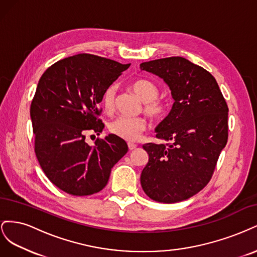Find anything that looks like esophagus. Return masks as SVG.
<instances>
[{"label":"esophagus","instance_id":"esophagus-1","mask_svg":"<svg viewBox=\"0 0 257 257\" xmlns=\"http://www.w3.org/2000/svg\"><path fill=\"white\" fill-rule=\"evenodd\" d=\"M127 146H128V149H130V150H134L135 148L137 147V146H136L135 144H133V143H128Z\"/></svg>","mask_w":257,"mask_h":257}]
</instances>
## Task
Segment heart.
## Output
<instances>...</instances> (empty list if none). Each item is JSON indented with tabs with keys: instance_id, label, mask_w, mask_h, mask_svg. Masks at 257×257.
<instances>
[{
	"instance_id": "b5f03b06",
	"label": "heart",
	"mask_w": 257,
	"mask_h": 257,
	"mask_svg": "<svg viewBox=\"0 0 257 257\" xmlns=\"http://www.w3.org/2000/svg\"><path fill=\"white\" fill-rule=\"evenodd\" d=\"M131 88L135 94L145 102V112L153 119H161L167 112V103L165 100L159 99L160 89L154 82L148 79H137L131 84ZM115 98V87L109 85L102 95V104L107 112L113 109ZM147 127V122L144 118H125L119 116L108 124V130L114 136H118L124 141L135 142L141 137Z\"/></svg>"
}]
</instances>
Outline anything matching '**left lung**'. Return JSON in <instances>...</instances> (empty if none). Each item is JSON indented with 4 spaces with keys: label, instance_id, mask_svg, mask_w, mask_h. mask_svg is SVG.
Wrapping results in <instances>:
<instances>
[{
    "label": "left lung",
    "instance_id": "1",
    "mask_svg": "<svg viewBox=\"0 0 257 257\" xmlns=\"http://www.w3.org/2000/svg\"><path fill=\"white\" fill-rule=\"evenodd\" d=\"M142 71L166 82L175 100L155 128L168 144H146L141 183L151 199L173 204L203 190L228 138V107L214 77L181 57L145 62Z\"/></svg>",
    "mask_w": 257,
    "mask_h": 257
}]
</instances>
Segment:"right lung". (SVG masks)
Here are the masks:
<instances>
[{
  "label": "right lung",
  "mask_w": 257,
  "mask_h": 257,
  "mask_svg": "<svg viewBox=\"0 0 257 257\" xmlns=\"http://www.w3.org/2000/svg\"><path fill=\"white\" fill-rule=\"evenodd\" d=\"M130 65L79 53L56 62L38 81L30 108L35 154L45 175L67 194L85 196L102 191L111 168L128 150L112 134L93 147L85 143V135L102 133L98 104Z\"/></svg>",
  "instance_id": "obj_1"
}]
</instances>
